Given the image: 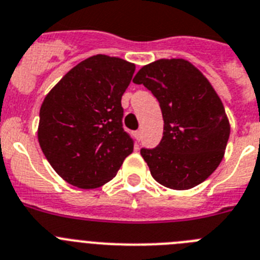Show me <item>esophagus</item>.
<instances>
[{
  "label": "esophagus",
  "mask_w": 260,
  "mask_h": 260,
  "mask_svg": "<svg viewBox=\"0 0 260 260\" xmlns=\"http://www.w3.org/2000/svg\"><path fill=\"white\" fill-rule=\"evenodd\" d=\"M135 136H136L137 140H141V131H136V132H135Z\"/></svg>",
  "instance_id": "34e87169"
}]
</instances>
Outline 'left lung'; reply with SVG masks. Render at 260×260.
<instances>
[{
  "instance_id": "8db88e82",
  "label": "left lung",
  "mask_w": 260,
  "mask_h": 260,
  "mask_svg": "<svg viewBox=\"0 0 260 260\" xmlns=\"http://www.w3.org/2000/svg\"><path fill=\"white\" fill-rule=\"evenodd\" d=\"M159 102L164 136L155 148L140 150L152 177L171 189L204 182L224 157L230 135L225 108L209 81L183 58H161L133 78Z\"/></svg>"
}]
</instances>
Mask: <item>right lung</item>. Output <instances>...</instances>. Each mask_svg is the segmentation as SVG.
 Segmentation results:
<instances>
[{
    "mask_svg": "<svg viewBox=\"0 0 260 260\" xmlns=\"http://www.w3.org/2000/svg\"><path fill=\"white\" fill-rule=\"evenodd\" d=\"M135 68L123 58L91 56L44 98L38 140L53 170L72 186H103L133 152L135 141L123 128L121 96Z\"/></svg>",
    "mask_w": 260,
    "mask_h": 260,
    "instance_id": "add662e5",
    "label": "right lung"
}]
</instances>
